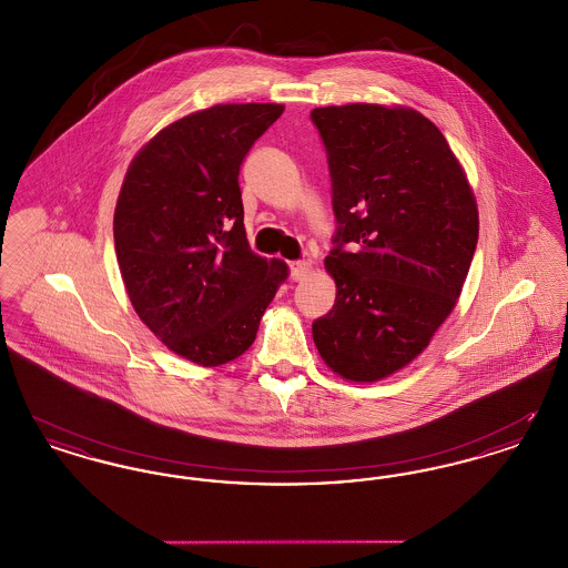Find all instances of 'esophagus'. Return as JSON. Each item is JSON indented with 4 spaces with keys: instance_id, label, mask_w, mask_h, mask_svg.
<instances>
[{
    "instance_id": "esophagus-1",
    "label": "esophagus",
    "mask_w": 568,
    "mask_h": 568,
    "mask_svg": "<svg viewBox=\"0 0 568 568\" xmlns=\"http://www.w3.org/2000/svg\"><path fill=\"white\" fill-rule=\"evenodd\" d=\"M313 271V266H311V262H304V260H300V262H292L290 264V276L294 278V281H302V278H306L308 274Z\"/></svg>"
}]
</instances>
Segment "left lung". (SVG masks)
<instances>
[{"label": "left lung", "mask_w": 568, "mask_h": 568, "mask_svg": "<svg viewBox=\"0 0 568 568\" xmlns=\"http://www.w3.org/2000/svg\"><path fill=\"white\" fill-rule=\"evenodd\" d=\"M311 119L338 221L325 257L336 300L313 341L336 375L373 383L413 362L454 311L479 239L477 202L422 112L347 104Z\"/></svg>", "instance_id": "left-lung-1"}]
</instances>
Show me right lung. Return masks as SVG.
<instances>
[{
  "instance_id": "1",
  "label": "right lung",
  "mask_w": 568,
  "mask_h": 568,
  "mask_svg": "<svg viewBox=\"0 0 568 568\" xmlns=\"http://www.w3.org/2000/svg\"><path fill=\"white\" fill-rule=\"evenodd\" d=\"M281 104H216L170 123L130 163L114 251L138 317L170 352L221 366L255 341L287 264L251 251L241 163Z\"/></svg>"
}]
</instances>
